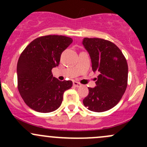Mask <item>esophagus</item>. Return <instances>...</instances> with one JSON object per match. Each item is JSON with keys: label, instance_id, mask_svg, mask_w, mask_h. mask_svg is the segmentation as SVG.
I'll list each match as a JSON object with an SVG mask.
<instances>
[{"label": "esophagus", "instance_id": "esophagus-1", "mask_svg": "<svg viewBox=\"0 0 147 147\" xmlns=\"http://www.w3.org/2000/svg\"><path fill=\"white\" fill-rule=\"evenodd\" d=\"M73 86H75V87H79L81 86V84L78 82H73Z\"/></svg>", "mask_w": 147, "mask_h": 147}]
</instances>
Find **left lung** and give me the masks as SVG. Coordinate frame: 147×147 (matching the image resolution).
<instances>
[{"label":"left lung","mask_w":147,"mask_h":147,"mask_svg":"<svg viewBox=\"0 0 147 147\" xmlns=\"http://www.w3.org/2000/svg\"><path fill=\"white\" fill-rule=\"evenodd\" d=\"M82 44L90 55L92 71L99 73L96 87H88L83 104L93 112L107 111L119 103L126 91L127 60L119 47L107 40L84 38Z\"/></svg>","instance_id":"1"}]
</instances>
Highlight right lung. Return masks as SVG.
<instances>
[{"instance_id": "add662e5", "label": "right lung", "mask_w": 147, "mask_h": 147, "mask_svg": "<svg viewBox=\"0 0 147 147\" xmlns=\"http://www.w3.org/2000/svg\"><path fill=\"white\" fill-rule=\"evenodd\" d=\"M72 42L69 37L45 35L32 40L20 54L18 89L25 103L33 110L42 113L56 110L62 104L64 92L72 87V81L61 82L52 75L62 53Z\"/></svg>"}]
</instances>
